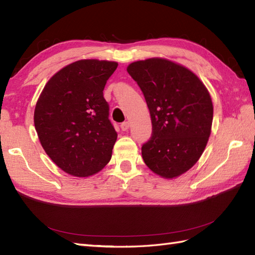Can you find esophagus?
Returning <instances> with one entry per match:
<instances>
[{
	"label": "esophagus",
	"mask_w": 255,
	"mask_h": 255,
	"mask_svg": "<svg viewBox=\"0 0 255 255\" xmlns=\"http://www.w3.org/2000/svg\"><path fill=\"white\" fill-rule=\"evenodd\" d=\"M121 128L123 131H126L129 129V122H124L122 125H121Z\"/></svg>",
	"instance_id": "obj_1"
}]
</instances>
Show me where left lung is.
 I'll return each instance as SVG.
<instances>
[{
	"label": "left lung",
	"mask_w": 255,
	"mask_h": 255,
	"mask_svg": "<svg viewBox=\"0 0 255 255\" xmlns=\"http://www.w3.org/2000/svg\"><path fill=\"white\" fill-rule=\"evenodd\" d=\"M144 95L152 136L141 148L149 169L166 180L187 172L202 156L213 125L214 106L205 84L191 70L164 58L127 67Z\"/></svg>",
	"instance_id": "8db88e82"
}]
</instances>
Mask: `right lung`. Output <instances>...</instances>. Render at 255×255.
Segmentation results:
<instances>
[{
  "instance_id": "obj_1",
  "label": "right lung",
  "mask_w": 255,
  "mask_h": 255,
  "mask_svg": "<svg viewBox=\"0 0 255 255\" xmlns=\"http://www.w3.org/2000/svg\"><path fill=\"white\" fill-rule=\"evenodd\" d=\"M117 66L97 59L72 62L52 75L38 97L34 124L41 147L70 175H94L112 158L117 132L103 90Z\"/></svg>"
}]
</instances>
